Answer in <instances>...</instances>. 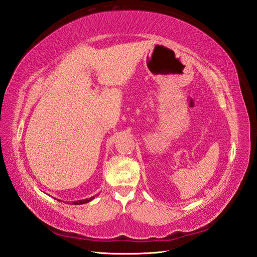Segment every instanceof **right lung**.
Returning <instances> with one entry per match:
<instances>
[{"instance_id":"right-lung-1","label":"right lung","mask_w":257,"mask_h":257,"mask_svg":"<svg viewBox=\"0 0 257 257\" xmlns=\"http://www.w3.org/2000/svg\"><path fill=\"white\" fill-rule=\"evenodd\" d=\"M94 197H90V198H87V199H84V200H78V201H73L72 202V204H75V206H77V204H83V203H87V202H89V201H91L92 199H93Z\"/></svg>"}]
</instances>
